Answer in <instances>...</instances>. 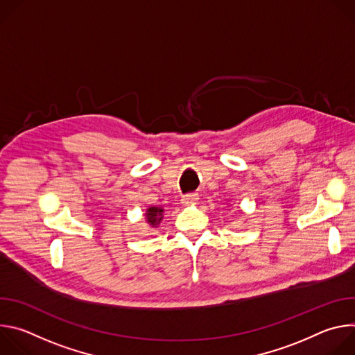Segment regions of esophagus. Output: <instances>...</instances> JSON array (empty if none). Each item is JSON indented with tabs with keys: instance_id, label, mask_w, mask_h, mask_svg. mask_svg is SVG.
Listing matches in <instances>:
<instances>
[{
	"instance_id": "1",
	"label": "esophagus",
	"mask_w": 355,
	"mask_h": 355,
	"mask_svg": "<svg viewBox=\"0 0 355 355\" xmlns=\"http://www.w3.org/2000/svg\"><path fill=\"white\" fill-rule=\"evenodd\" d=\"M196 200H198L196 193H188V195H184L181 198V204H182V207H189V205L196 204Z\"/></svg>"
}]
</instances>
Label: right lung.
Wrapping results in <instances>:
<instances>
[{"label":"right lung","instance_id":"add662e5","mask_svg":"<svg viewBox=\"0 0 355 355\" xmlns=\"http://www.w3.org/2000/svg\"><path fill=\"white\" fill-rule=\"evenodd\" d=\"M164 218V209L162 207H148L144 214V219L151 229H156Z\"/></svg>","mask_w":355,"mask_h":355}]
</instances>
